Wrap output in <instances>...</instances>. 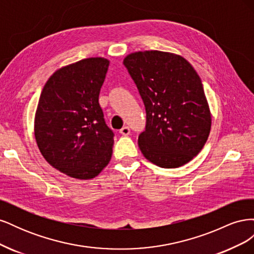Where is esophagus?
<instances>
[{
  "label": "esophagus",
  "instance_id": "1",
  "mask_svg": "<svg viewBox=\"0 0 254 254\" xmlns=\"http://www.w3.org/2000/svg\"><path fill=\"white\" fill-rule=\"evenodd\" d=\"M120 133L123 134V135H128L130 133V129L128 126H125L123 127L121 130H120Z\"/></svg>",
  "mask_w": 254,
  "mask_h": 254
}]
</instances>
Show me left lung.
Masks as SVG:
<instances>
[{"label":"left lung","instance_id":"8db88e82","mask_svg":"<svg viewBox=\"0 0 254 254\" xmlns=\"http://www.w3.org/2000/svg\"><path fill=\"white\" fill-rule=\"evenodd\" d=\"M146 109L139 136L143 156L163 168H177L196 157L209 137L212 114L201 79L177 54L139 51L124 58Z\"/></svg>","mask_w":254,"mask_h":254}]
</instances>
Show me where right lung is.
Masks as SVG:
<instances>
[{
    "label": "right lung",
    "instance_id": "add662e5",
    "mask_svg": "<svg viewBox=\"0 0 254 254\" xmlns=\"http://www.w3.org/2000/svg\"><path fill=\"white\" fill-rule=\"evenodd\" d=\"M110 61L86 58L61 66L44 84L34 121L43 158L75 179L96 177L112 156L113 132L98 103Z\"/></svg>",
    "mask_w": 254,
    "mask_h": 254
}]
</instances>
